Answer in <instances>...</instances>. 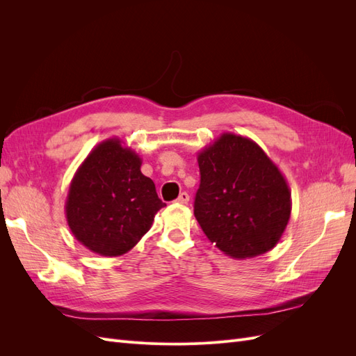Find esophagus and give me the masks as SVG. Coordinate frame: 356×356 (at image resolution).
Here are the masks:
<instances>
[{
    "label": "esophagus",
    "instance_id": "esophagus-1",
    "mask_svg": "<svg viewBox=\"0 0 356 356\" xmlns=\"http://www.w3.org/2000/svg\"><path fill=\"white\" fill-rule=\"evenodd\" d=\"M188 200H190V196L187 195V193H186V191H182V193H181V195L178 196V199H177V202H178V203H182V204H186V203H188Z\"/></svg>",
    "mask_w": 356,
    "mask_h": 356
}]
</instances>
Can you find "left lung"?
Instances as JSON below:
<instances>
[{"instance_id": "8db88e82", "label": "left lung", "mask_w": 356, "mask_h": 356, "mask_svg": "<svg viewBox=\"0 0 356 356\" xmlns=\"http://www.w3.org/2000/svg\"><path fill=\"white\" fill-rule=\"evenodd\" d=\"M195 217L207 238L232 258L273 250L291 217L282 172L252 139L225 132L197 154Z\"/></svg>"}]
</instances>
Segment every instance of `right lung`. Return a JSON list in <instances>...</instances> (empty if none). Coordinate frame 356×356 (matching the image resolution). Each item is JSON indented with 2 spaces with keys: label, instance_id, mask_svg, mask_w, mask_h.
<instances>
[{
  "label": "right lung",
  "instance_id": "obj_1",
  "mask_svg": "<svg viewBox=\"0 0 356 356\" xmlns=\"http://www.w3.org/2000/svg\"><path fill=\"white\" fill-rule=\"evenodd\" d=\"M118 138L96 145L75 172L65 202L70 230L81 245L102 257H118L152 229L166 204L143 160Z\"/></svg>",
  "mask_w": 356,
  "mask_h": 356
}]
</instances>
